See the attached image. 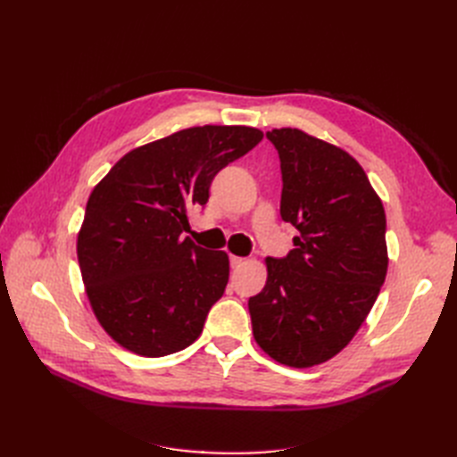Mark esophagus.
<instances>
[{
    "label": "esophagus",
    "instance_id": "obj_1",
    "mask_svg": "<svg viewBox=\"0 0 457 457\" xmlns=\"http://www.w3.org/2000/svg\"><path fill=\"white\" fill-rule=\"evenodd\" d=\"M244 262H245V259H244V257H237V255H230V265H232V269H237V267L244 265Z\"/></svg>",
    "mask_w": 457,
    "mask_h": 457
}]
</instances>
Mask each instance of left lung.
<instances>
[{
	"label": "left lung",
	"instance_id": "8db88e82",
	"mask_svg": "<svg viewBox=\"0 0 457 457\" xmlns=\"http://www.w3.org/2000/svg\"><path fill=\"white\" fill-rule=\"evenodd\" d=\"M282 170L280 215L294 250L267 257V284L250 297L253 337L272 361L311 368L341 353L385 282V210L349 152L282 128L267 131Z\"/></svg>",
	"mask_w": 457,
	"mask_h": 457
}]
</instances>
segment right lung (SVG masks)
<instances>
[{
    "label": "right lung",
    "instance_id": "add662e5",
    "mask_svg": "<svg viewBox=\"0 0 457 457\" xmlns=\"http://www.w3.org/2000/svg\"><path fill=\"white\" fill-rule=\"evenodd\" d=\"M261 139L245 126L188 128L133 148L93 188L78 262L96 320L123 349L158 358L200 337L230 267L225 252L181 237L188 210Z\"/></svg>",
    "mask_w": 457,
    "mask_h": 457
}]
</instances>
